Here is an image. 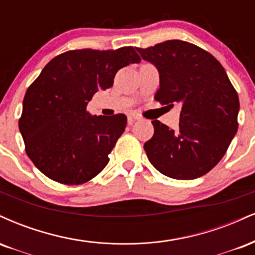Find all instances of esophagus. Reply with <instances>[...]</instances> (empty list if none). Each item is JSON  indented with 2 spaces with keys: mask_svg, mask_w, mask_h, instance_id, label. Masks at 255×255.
Segmentation results:
<instances>
[{
  "mask_svg": "<svg viewBox=\"0 0 255 255\" xmlns=\"http://www.w3.org/2000/svg\"><path fill=\"white\" fill-rule=\"evenodd\" d=\"M128 122L138 121V119H140V116L138 115V113H136V112H131V113H128Z\"/></svg>",
  "mask_w": 255,
  "mask_h": 255,
  "instance_id": "esophagus-1",
  "label": "esophagus"
}]
</instances>
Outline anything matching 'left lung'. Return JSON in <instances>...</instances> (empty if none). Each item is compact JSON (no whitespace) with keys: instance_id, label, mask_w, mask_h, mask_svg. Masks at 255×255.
I'll return each instance as SVG.
<instances>
[{"instance_id":"1","label":"left lung","mask_w":255,"mask_h":255,"mask_svg":"<svg viewBox=\"0 0 255 255\" xmlns=\"http://www.w3.org/2000/svg\"><path fill=\"white\" fill-rule=\"evenodd\" d=\"M160 74L155 100L181 105L178 130L152 121L154 136L144 143L158 172L178 180L206 174L224 156L238 131V93L221 63L208 51L182 40L136 47Z\"/></svg>"}]
</instances>
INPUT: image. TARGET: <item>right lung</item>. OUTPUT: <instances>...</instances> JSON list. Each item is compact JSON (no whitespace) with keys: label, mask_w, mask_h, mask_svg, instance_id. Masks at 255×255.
<instances>
[{"label":"right lung","mask_w":255,"mask_h":255,"mask_svg":"<svg viewBox=\"0 0 255 255\" xmlns=\"http://www.w3.org/2000/svg\"><path fill=\"white\" fill-rule=\"evenodd\" d=\"M140 58L132 46L71 50L45 65L27 89L19 130L27 156L47 178L80 185L97 176L127 127V116H91L87 105Z\"/></svg>","instance_id":"obj_1"}]
</instances>
